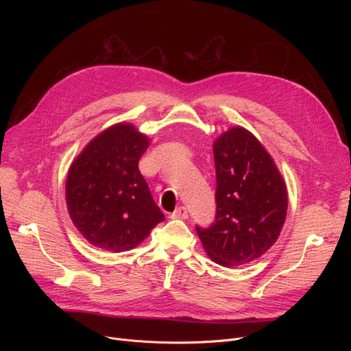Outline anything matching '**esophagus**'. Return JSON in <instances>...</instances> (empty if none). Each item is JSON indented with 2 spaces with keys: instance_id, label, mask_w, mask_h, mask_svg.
Listing matches in <instances>:
<instances>
[{
  "instance_id": "1",
  "label": "esophagus",
  "mask_w": 351,
  "mask_h": 351,
  "mask_svg": "<svg viewBox=\"0 0 351 351\" xmlns=\"http://www.w3.org/2000/svg\"><path fill=\"white\" fill-rule=\"evenodd\" d=\"M172 217L175 219H188L189 217V212L185 206H179L173 213H172Z\"/></svg>"
}]
</instances>
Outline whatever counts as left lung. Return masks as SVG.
Returning <instances> with one entry per match:
<instances>
[{
    "mask_svg": "<svg viewBox=\"0 0 351 351\" xmlns=\"http://www.w3.org/2000/svg\"><path fill=\"white\" fill-rule=\"evenodd\" d=\"M216 215L196 225L206 253L225 267L249 263L278 241L287 212V191L262 143L243 128H232L213 145Z\"/></svg>",
    "mask_w": 351,
    "mask_h": 351,
    "instance_id": "left-lung-1",
    "label": "left lung"
}]
</instances>
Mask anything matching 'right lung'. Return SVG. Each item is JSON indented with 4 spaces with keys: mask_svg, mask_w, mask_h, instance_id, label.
<instances>
[{
    "mask_svg": "<svg viewBox=\"0 0 351 351\" xmlns=\"http://www.w3.org/2000/svg\"><path fill=\"white\" fill-rule=\"evenodd\" d=\"M149 141L132 125L110 126L71 165L66 205L89 243L114 253L136 247L165 220L138 163Z\"/></svg>",
    "mask_w": 351,
    "mask_h": 351,
    "instance_id": "obj_1",
    "label": "right lung"
}]
</instances>
